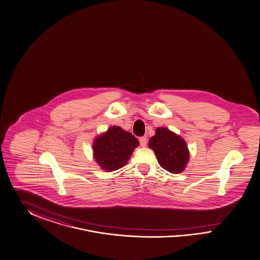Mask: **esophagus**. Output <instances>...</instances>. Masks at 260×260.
<instances>
[{
  "label": "esophagus",
  "instance_id": "1",
  "mask_svg": "<svg viewBox=\"0 0 260 260\" xmlns=\"http://www.w3.org/2000/svg\"><path fill=\"white\" fill-rule=\"evenodd\" d=\"M139 142H140V146H141L142 148H145L147 146V138L145 136L140 137L139 138Z\"/></svg>",
  "mask_w": 260,
  "mask_h": 260
}]
</instances>
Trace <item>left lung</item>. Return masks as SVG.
<instances>
[{"instance_id":"8db88e82","label":"left lung","mask_w":260,"mask_h":260,"mask_svg":"<svg viewBox=\"0 0 260 260\" xmlns=\"http://www.w3.org/2000/svg\"><path fill=\"white\" fill-rule=\"evenodd\" d=\"M149 147L154 151L159 165L170 173H182L189 161L186 142L166 127L156 128L155 135L149 141Z\"/></svg>"}]
</instances>
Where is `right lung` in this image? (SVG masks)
Segmentation results:
<instances>
[{
	"label": "right lung",
	"instance_id": "1",
	"mask_svg": "<svg viewBox=\"0 0 260 260\" xmlns=\"http://www.w3.org/2000/svg\"><path fill=\"white\" fill-rule=\"evenodd\" d=\"M139 142L131 133L113 126L93 143L96 162L108 172L116 171L126 165Z\"/></svg>",
	"mask_w": 260,
	"mask_h": 260
}]
</instances>
